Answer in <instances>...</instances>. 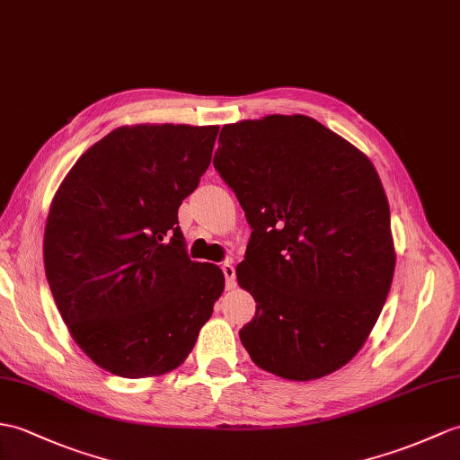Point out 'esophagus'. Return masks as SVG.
Returning a JSON list of instances; mask_svg holds the SVG:
<instances>
[{
  "label": "esophagus",
  "instance_id": "obj_1",
  "mask_svg": "<svg viewBox=\"0 0 460 460\" xmlns=\"http://www.w3.org/2000/svg\"><path fill=\"white\" fill-rule=\"evenodd\" d=\"M221 270H223V274H226L227 288H233L234 286V266L231 262H223Z\"/></svg>",
  "mask_w": 460,
  "mask_h": 460
}]
</instances>
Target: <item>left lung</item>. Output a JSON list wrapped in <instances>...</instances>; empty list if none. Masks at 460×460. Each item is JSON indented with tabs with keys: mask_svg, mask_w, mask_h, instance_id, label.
I'll return each mask as SVG.
<instances>
[{
	"mask_svg": "<svg viewBox=\"0 0 460 460\" xmlns=\"http://www.w3.org/2000/svg\"><path fill=\"white\" fill-rule=\"evenodd\" d=\"M213 158L252 227L237 280L256 367L315 380L367 343L396 269L390 206L370 158L307 115L226 125Z\"/></svg>",
	"mask_w": 460,
	"mask_h": 460,
	"instance_id": "1",
	"label": "left lung"
}]
</instances>
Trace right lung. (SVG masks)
<instances>
[{"instance_id":"obj_1","label":"right lung","mask_w":460,"mask_h":460,"mask_svg":"<svg viewBox=\"0 0 460 460\" xmlns=\"http://www.w3.org/2000/svg\"><path fill=\"white\" fill-rule=\"evenodd\" d=\"M217 125H125L92 145L49 209L45 272L72 339L123 378L178 368L226 276L188 259L178 208L211 163Z\"/></svg>"}]
</instances>
